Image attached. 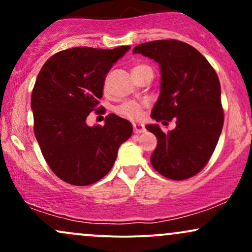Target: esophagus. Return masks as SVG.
<instances>
[{"instance_id":"1","label":"esophagus","mask_w":252,"mask_h":252,"mask_svg":"<svg viewBox=\"0 0 252 252\" xmlns=\"http://www.w3.org/2000/svg\"><path fill=\"white\" fill-rule=\"evenodd\" d=\"M132 128H134L135 134H141V132H144V130H146L143 124H140V123H134L132 124Z\"/></svg>"}]
</instances>
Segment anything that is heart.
<instances>
[{"instance_id":"b5f03b06","label":"heart","mask_w":252,"mask_h":252,"mask_svg":"<svg viewBox=\"0 0 252 252\" xmlns=\"http://www.w3.org/2000/svg\"><path fill=\"white\" fill-rule=\"evenodd\" d=\"M147 67H148V66L146 65H135L134 67H132V73ZM142 108L143 103L135 102V100H126V102H123L122 104L116 106L115 111H116L118 115H121V116L129 118V120H137V118H140L141 116Z\"/></svg>"}]
</instances>
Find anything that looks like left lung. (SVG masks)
<instances>
[{"instance_id":"obj_1","label":"left lung","mask_w":252,"mask_h":252,"mask_svg":"<svg viewBox=\"0 0 252 252\" xmlns=\"http://www.w3.org/2000/svg\"><path fill=\"white\" fill-rule=\"evenodd\" d=\"M132 52L160 66L161 91L152 118L163 126L173 118L176 121L175 129L168 132L158 124L146 126L158 137L150 162L172 180L192 178L209 162L224 124L220 83L215 68L200 52L179 40L144 42Z\"/></svg>"}]
</instances>
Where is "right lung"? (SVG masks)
Instances as JSON below:
<instances>
[{
  "label": "right lung",
  "instance_id": "add662e5",
  "mask_svg": "<svg viewBox=\"0 0 252 252\" xmlns=\"http://www.w3.org/2000/svg\"><path fill=\"white\" fill-rule=\"evenodd\" d=\"M130 46L114 50L73 47L43 63L32 92L34 134L50 168L74 186L97 182L109 173L118 148L132 134L129 121L110 114L104 126H89L98 108L105 76Z\"/></svg>",
  "mask_w": 252,
  "mask_h": 252
}]
</instances>
